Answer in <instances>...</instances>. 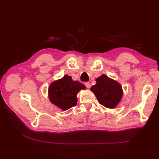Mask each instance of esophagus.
Masks as SVG:
<instances>
[{
  "mask_svg": "<svg viewBox=\"0 0 159 159\" xmlns=\"http://www.w3.org/2000/svg\"><path fill=\"white\" fill-rule=\"evenodd\" d=\"M85 85L86 86V87H87V88L89 89L90 87H91V84L89 82H85Z\"/></svg>",
  "mask_w": 159,
  "mask_h": 159,
  "instance_id": "obj_1",
  "label": "esophagus"
}]
</instances>
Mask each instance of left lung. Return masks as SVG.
<instances>
[{
	"mask_svg": "<svg viewBox=\"0 0 159 159\" xmlns=\"http://www.w3.org/2000/svg\"><path fill=\"white\" fill-rule=\"evenodd\" d=\"M96 84L91 88L99 103L104 107L114 109L121 102L123 91L118 81L103 74L95 79Z\"/></svg>",
	"mask_w": 159,
	"mask_h": 159,
	"instance_id": "left-lung-1",
	"label": "left lung"
}]
</instances>
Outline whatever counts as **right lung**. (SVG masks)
Masks as SVG:
<instances>
[{"label": "right lung", "instance_id": "1", "mask_svg": "<svg viewBox=\"0 0 159 159\" xmlns=\"http://www.w3.org/2000/svg\"><path fill=\"white\" fill-rule=\"evenodd\" d=\"M85 86L74 81L71 77L65 75L63 78L52 81L48 88V98L50 102L61 110L66 111L77 105V95Z\"/></svg>", "mask_w": 159, "mask_h": 159}]
</instances>
